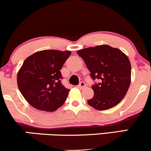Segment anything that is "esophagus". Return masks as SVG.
<instances>
[{"instance_id":"1","label":"esophagus","mask_w":151,"mask_h":151,"mask_svg":"<svg viewBox=\"0 0 151 151\" xmlns=\"http://www.w3.org/2000/svg\"><path fill=\"white\" fill-rule=\"evenodd\" d=\"M86 86V84L84 82H83V81H81L80 84L78 85V88H79V89H84V88H85Z\"/></svg>"}]
</instances>
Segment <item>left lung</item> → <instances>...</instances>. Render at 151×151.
<instances>
[{
  "mask_svg": "<svg viewBox=\"0 0 151 151\" xmlns=\"http://www.w3.org/2000/svg\"><path fill=\"white\" fill-rule=\"evenodd\" d=\"M91 72L100 83L92 86L93 96L88 104L99 111L107 110L120 103L129 89L131 79L129 59L121 50L101 45L77 51Z\"/></svg>",
  "mask_w": 151,
  "mask_h": 151,
  "instance_id": "1",
  "label": "left lung"
}]
</instances>
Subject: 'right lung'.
<instances>
[{"mask_svg":"<svg viewBox=\"0 0 151 151\" xmlns=\"http://www.w3.org/2000/svg\"><path fill=\"white\" fill-rule=\"evenodd\" d=\"M70 55L69 50H45L25 59L17 74V83L29 104L45 111H54L63 105L70 89L62 84L60 70Z\"/></svg>","mask_w":151,"mask_h":151,"instance_id":"1","label":"right lung"}]
</instances>
